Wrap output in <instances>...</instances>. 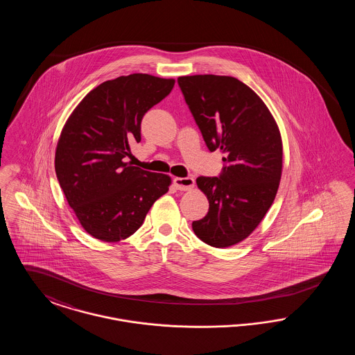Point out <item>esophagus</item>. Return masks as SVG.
Masks as SVG:
<instances>
[{"instance_id":"esophagus-1","label":"esophagus","mask_w":355,"mask_h":355,"mask_svg":"<svg viewBox=\"0 0 355 355\" xmlns=\"http://www.w3.org/2000/svg\"><path fill=\"white\" fill-rule=\"evenodd\" d=\"M173 182H174V186H175L178 190H182V191L190 190V189L194 187V178H191V177H184V178L175 177V178L173 180Z\"/></svg>"}]
</instances>
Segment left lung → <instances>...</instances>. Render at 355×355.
<instances>
[{"instance_id":"obj_1","label":"left lung","mask_w":355,"mask_h":355,"mask_svg":"<svg viewBox=\"0 0 355 355\" xmlns=\"http://www.w3.org/2000/svg\"><path fill=\"white\" fill-rule=\"evenodd\" d=\"M178 85L210 152L223 153L220 177H198L209 201L191 223L202 242L223 249L253 233L277 196L282 175V138L269 107L234 77L197 74Z\"/></svg>"}]
</instances>
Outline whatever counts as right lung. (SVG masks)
I'll return each mask as SVG.
<instances>
[{"label": "right lung", "instance_id": "add662e5", "mask_svg": "<svg viewBox=\"0 0 355 355\" xmlns=\"http://www.w3.org/2000/svg\"><path fill=\"white\" fill-rule=\"evenodd\" d=\"M175 80L135 73L90 90L67 119L54 168L69 206L85 232L119 242L141 227L171 178L126 162L141 141V121Z\"/></svg>", "mask_w": 355, "mask_h": 355}]
</instances>
